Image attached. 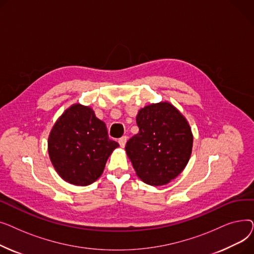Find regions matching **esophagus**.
<instances>
[{
	"label": "esophagus",
	"instance_id": "1",
	"mask_svg": "<svg viewBox=\"0 0 254 254\" xmlns=\"http://www.w3.org/2000/svg\"><path fill=\"white\" fill-rule=\"evenodd\" d=\"M127 141V136H123L122 138H120V139L118 140V143H119V145H120V147H125Z\"/></svg>",
	"mask_w": 254,
	"mask_h": 254
}]
</instances>
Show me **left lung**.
<instances>
[{
	"label": "left lung",
	"mask_w": 254,
	"mask_h": 254,
	"mask_svg": "<svg viewBox=\"0 0 254 254\" xmlns=\"http://www.w3.org/2000/svg\"><path fill=\"white\" fill-rule=\"evenodd\" d=\"M139 132L126 145L137 176L152 186L165 185L188 165L193 137L186 118L168 102L145 106L136 117Z\"/></svg>",
	"instance_id": "8db88e82"
}]
</instances>
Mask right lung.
<instances>
[{
	"label": "right lung",
	"mask_w": 254,
	"mask_h": 254,
	"mask_svg": "<svg viewBox=\"0 0 254 254\" xmlns=\"http://www.w3.org/2000/svg\"><path fill=\"white\" fill-rule=\"evenodd\" d=\"M118 146L93 110L80 104L62 114L48 137L52 166L64 181L79 186L89 185L102 175L107 159Z\"/></svg>",
	"instance_id": "obj_1"
}]
</instances>
